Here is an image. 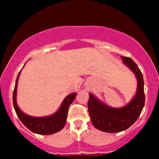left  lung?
<instances>
[{"label": "left lung", "instance_id": "8db88e82", "mask_svg": "<svg viewBox=\"0 0 159 159\" xmlns=\"http://www.w3.org/2000/svg\"><path fill=\"white\" fill-rule=\"evenodd\" d=\"M124 64L135 75L138 80L136 95L130 103L121 108L109 107L99 101L92 93L89 94L88 111L91 121L96 129L114 133L127 129L137 121L145 104L144 80L138 65L129 57L121 56Z\"/></svg>", "mask_w": 159, "mask_h": 159}]
</instances>
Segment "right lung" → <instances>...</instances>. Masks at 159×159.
Returning a JSON list of instances; mask_svg holds the SVG:
<instances>
[{
    "mask_svg": "<svg viewBox=\"0 0 159 159\" xmlns=\"http://www.w3.org/2000/svg\"><path fill=\"white\" fill-rule=\"evenodd\" d=\"M20 73L21 71H19V75L17 76L14 93H13V104H14V107L17 116L20 119L21 123L30 131L37 134H51L61 130L66 124L69 106L75 100L77 93H72V94L67 95L63 101L58 111L51 116L46 117L30 116L21 111L16 103V95L17 82H18Z\"/></svg>",
    "mask_w": 159,
    "mask_h": 159,
    "instance_id": "1",
    "label": "right lung"
}]
</instances>
